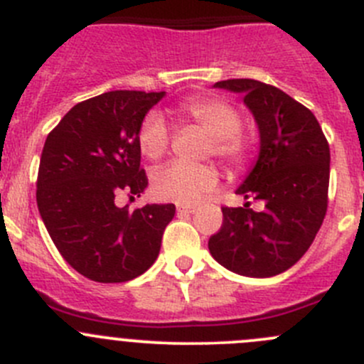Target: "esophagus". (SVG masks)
<instances>
[{
    "instance_id": "34e87169",
    "label": "esophagus",
    "mask_w": 364,
    "mask_h": 364,
    "mask_svg": "<svg viewBox=\"0 0 364 364\" xmlns=\"http://www.w3.org/2000/svg\"><path fill=\"white\" fill-rule=\"evenodd\" d=\"M178 213H185V215H192V213H196V208H193V205H183V204H179V205H178Z\"/></svg>"
}]
</instances>
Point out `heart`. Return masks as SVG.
Instances as JSON below:
<instances>
[{
	"mask_svg": "<svg viewBox=\"0 0 364 364\" xmlns=\"http://www.w3.org/2000/svg\"><path fill=\"white\" fill-rule=\"evenodd\" d=\"M181 112L188 119L204 128L209 137L208 153L230 165L247 159L248 142L241 135V116L236 107L220 98H196L181 105ZM168 124L160 112L149 111L139 127L137 142L142 155L159 160L168 148ZM218 185L216 171L209 165L168 164L156 171L153 178V192L159 199L179 204H197Z\"/></svg>",
	"mask_w": 364,
	"mask_h": 364,
	"instance_id": "obj_1",
	"label": "heart"
}]
</instances>
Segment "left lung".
I'll use <instances>...</instances> for the list:
<instances>
[{"label": "left lung", "mask_w": 364, "mask_h": 364, "mask_svg": "<svg viewBox=\"0 0 364 364\" xmlns=\"http://www.w3.org/2000/svg\"><path fill=\"white\" fill-rule=\"evenodd\" d=\"M220 90L243 95L259 128V156L237 196L264 203L262 211L222 208L223 223L209 253L229 271L267 278L292 267L314 243L328 209L329 144L317 117L278 87L229 79Z\"/></svg>", "instance_id": "obj_1"}]
</instances>
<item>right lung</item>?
I'll return each mask as SVG.
<instances>
[{
  "label": "right lung",
  "instance_id": "right-lung-1",
  "mask_svg": "<svg viewBox=\"0 0 364 364\" xmlns=\"http://www.w3.org/2000/svg\"><path fill=\"white\" fill-rule=\"evenodd\" d=\"M165 97L117 90L84 100L47 135L36 179V204L50 240L82 277L121 284L141 277L160 253L174 204H146L135 211L114 199L141 197L148 186L141 168L139 127Z\"/></svg>",
  "mask_w": 364,
  "mask_h": 364
}]
</instances>
